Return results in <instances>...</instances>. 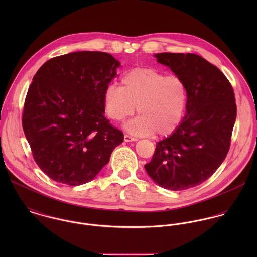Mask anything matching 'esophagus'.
I'll return each instance as SVG.
<instances>
[{"mask_svg": "<svg viewBox=\"0 0 257 257\" xmlns=\"http://www.w3.org/2000/svg\"><path fill=\"white\" fill-rule=\"evenodd\" d=\"M137 141H138V139L133 138V137H131V136H128V135H124V142H126V143H130V142H137Z\"/></svg>", "mask_w": 257, "mask_h": 257, "instance_id": "obj_1", "label": "esophagus"}]
</instances>
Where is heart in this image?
Wrapping results in <instances>:
<instances>
[{"instance_id":"obj_1","label":"heart","mask_w":257,"mask_h":257,"mask_svg":"<svg viewBox=\"0 0 257 257\" xmlns=\"http://www.w3.org/2000/svg\"><path fill=\"white\" fill-rule=\"evenodd\" d=\"M186 87L176 75H166L151 67L130 69L120 78V87L109 86L104 103L111 119L126 122L124 128L134 136H168L179 125L186 106Z\"/></svg>"}]
</instances>
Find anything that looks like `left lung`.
<instances>
[{"label":"left lung","mask_w":257,"mask_h":257,"mask_svg":"<svg viewBox=\"0 0 257 257\" xmlns=\"http://www.w3.org/2000/svg\"><path fill=\"white\" fill-rule=\"evenodd\" d=\"M155 57L183 80L186 115L171 136L156 144L145 168L160 187L186 190L205 182L224 160L236 118L234 93L224 74L197 54Z\"/></svg>","instance_id":"obj_1"}]
</instances>
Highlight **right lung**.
<instances>
[{
	"label": "right lung",
	"mask_w": 257,
	"mask_h": 257,
	"mask_svg": "<svg viewBox=\"0 0 257 257\" xmlns=\"http://www.w3.org/2000/svg\"><path fill=\"white\" fill-rule=\"evenodd\" d=\"M117 66L110 53L78 51L49 59L34 76L23 128L35 161L52 180H93L123 142L104 115V93Z\"/></svg>",
	"instance_id": "add662e5"
}]
</instances>
